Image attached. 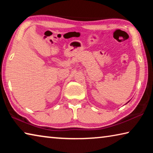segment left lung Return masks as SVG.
Instances as JSON below:
<instances>
[{
	"mask_svg": "<svg viewBox=\"0 0 153 153\" xmlns=\"http://www.w3.org/2000/svg\"><path fill=\"white\" fill-rule=\"evenodd\" d=\"M128 102H129V101H128ZM128 102H127V103H128Z\"/></svg>",
	"mask_w": 153,
	"mask_h": 153,
	"instance_id": "8db88e82",
	"label": "left lung"
}]
</instances>
